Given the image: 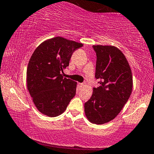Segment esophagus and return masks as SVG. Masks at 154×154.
I'll return each instance as SVG.
<instances>
[{"mask_svg":"<svg viewBox=\"0 0 154 154\" xmlns=\"http://www.w3.org/2000/svg\"><path fill=\"white\" fill-rule=\"evenodd\" d=\"M83 86H84L83 83H79V88H82Z\"/></svg>","mask_w":154,"mask_h":154,"instance_id":"34e87169","label":"esophagus"}]
</instances>
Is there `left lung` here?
Listing matches in <instances>:
<instances>
[{
    "mask_svg": "<svg viewBox=\"0 0 154 154\" xmlns=\"http://www.w3.org/2000/svg\"><path fill=\"white\" fill-rule=\"evenodd\" d=\"M96 52L95 78L100 87L93 88V94L85 103V114L91 123L103 125L119 114L132 90V75L128 60L113 45H93Z\"/></svg>",
    "mask_w": 154,
    "mask_h": 154,
    "instance_id": "left-lung-1",
    "label": "left lung"
}]
</instances>
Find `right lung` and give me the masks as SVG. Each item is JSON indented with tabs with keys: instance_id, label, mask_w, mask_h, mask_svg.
<instances>
[{
	"instance_id": "right-lung-1",
	"label": "right lung",
	"mask_w": 154,
	"mask_h": 154,
	"mask_svg": "<svg viewBox=\"0 0 154 154\" xmlns=\"http://www.w3.org/2000/svg\"><path fill=\"white\" fill-rule=\"evenodd\" d=\"M61 37L48 39L35 49L26 69V86L38 110L50 117L63 113L76 93L77 82L63 78L73 52L82 47Z\"/></svg>"
}]
</instances>
